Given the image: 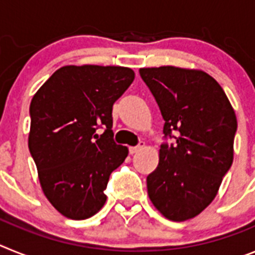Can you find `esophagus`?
I'll return each mask as SVG.
<instances>
[{
    "instance_id": "esophagus-1",
    "label": "esophagus",
    "mask_w": 255,
    "mask_h": 255,
    "mask_svg": "<svg viewBox=\"0 0 255 255\" xmlns=\"http://www.w3.org/2000/svg\"><path fill=\"white\" fill-rule=\"evenodd\" d=\"M144 147H145V143L140 140L138 143V145H135V147H130L129 150H130V153H131V154H132V153H136V152H139V150H141Z\"/></svg>"
}]
</instances>
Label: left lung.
Segmentation results:
<instances>
[{
    "label": "left lung",
    "instance_id": "8db88e82",
    "mask_svg": "<svg viewBox=\"0 0 255 255\" xmlns=\"http://www.w3.org/2000/svg\"><path fill=\"white\" fill-rule=\"evenodd\" d=\"M164 120L158 166L147 177L149 199L171 221L195 217L215 199L234 159L238 121L215 79L175 66L139 70Z\"/></svg>",
    "mask_w": 255,
    "mask_h": 255
}]
</instances>
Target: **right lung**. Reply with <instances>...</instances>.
<instances>
[{
    "mask_svg": "<svg viewBox=\"0 0 255 255\" xmlns=\"http://www.w3.org/2000/svg\"><path fill=\"white\" fill-rule=\"evenodd\" d=\"M134 78L129 67L64 66L31 100L29 150L44 195L65 217L85 220L106 203L110 175L129 153L114 140L112 107Z\"/></svg>",
    "mask_w": 255,
    "mask_h": 255,
    "instance_id": "right-lung-1",
    "label": "right lung"
}]
</instances>
